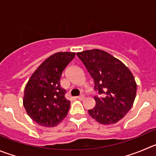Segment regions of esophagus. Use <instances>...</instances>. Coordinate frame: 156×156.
<instances>
[{"label":"esophagus","mask_w":156,"mask_h":156,"mask_svg":"<svg viewBox=\"0 0 156 156\" xmlns=\"http://www.w3.org/2000/svg\"><path fill=\"white\" fill-rule=\"evenodd\" d=\"M84 98H85V96H84V95H81V96H77V99H80V100H83Z\"/></svg>","instance_id":"obj_1"}]
</instances>
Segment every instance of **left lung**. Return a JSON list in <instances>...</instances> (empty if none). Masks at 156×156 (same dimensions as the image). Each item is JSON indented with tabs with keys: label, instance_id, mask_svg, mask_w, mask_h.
<instances>
[{
	"label": "left lung",
	"instance_id": "8db88e82",
	"mask_svg": "<svg viewBox=\"0 0 156 156\" xmlns=\"http://www.w3.org/2000/svg\"><path fill=\"white\" fill-rule=\"evenodd\" d=\"M94 81L96 106L88 112L99 123L113 124L129 111L136 95V80L122 61L99 49L76 53Z\"/></svg>",
	"mask_w": 156,
	"mask_h": 156
}]
</instances>
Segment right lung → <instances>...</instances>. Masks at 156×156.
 Returning a JSON list of instances; mask_svg holds the SVG:
<instances>
[{
  "label": "right lung",
  "mask_w": 156,
  "mask_h": 156,
  "mask_svg": "<svg viewBox=\"0 0 156 156\" xmlns=\"http://www.w3.org/2000/svg\"><path fill=\"white\" fill-rule=\"evenodd\" d=\"M76 53L59 52L46 59L32 74L24 89L23 103L28 115L39 125L56 126L66 116L70 101L60 86L62 73Z\"/></svg>",
  "instance_id": "right-lung-1"
}]
</instances>
